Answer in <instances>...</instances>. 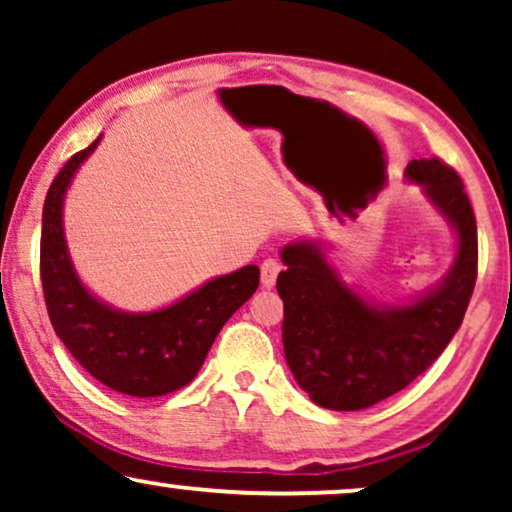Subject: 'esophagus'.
Returning <instances> with one entry per match:
<instances>
[{
  "mask_svg": "<svg viewBox=\"0 0 512 512\" xmlns=\"http://www.w3.org/2000/svg\"><path fill=\"white\" fill-rule=\"evenodd\" d=\"M282 261H277V258H265V261L261 263V284L265 286V289H272L277 282V275L282 272Z\"/></svg>",
  "mask_w": 512,
  "mask_h": 512,
  "instance_id": "34e87169",
  "label": "esophagus"
}]
</instances>
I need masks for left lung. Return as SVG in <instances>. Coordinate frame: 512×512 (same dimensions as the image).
<instances>
[{
    "label": "left lung",
    "mask_w": 512,
    "mask_h": 512,
    "mask_svg": "<svg viewBox=\"0 0 512 512\" xmlns=\"http://www.w3.org/2000/svg\"><path fill=\"white\" fill-rule=\"evenodd\" d=\"M405 177L457 230V258L436 289L410 305H373L342 282L319 242L282 249L284 354L300 389L321 408L363 410L424 373L464 321L478 277V226L464 181L440 158L412 160Z\"/></svg>",
    "instance_id": "8db88e82"
}]
</instances>
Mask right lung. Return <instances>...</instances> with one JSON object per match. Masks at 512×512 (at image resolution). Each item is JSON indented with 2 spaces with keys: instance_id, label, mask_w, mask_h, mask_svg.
Listing matches in <instances>:
<instances>
[{
  "instance_id": "obj_1",
  "label": "right lung",
  "mask_w": 512,
  "mask_h": 512,
  "mask_svg": "<svg viewBox=\"0 0 512 512\" xmlns=\"http://www.w3.org/2000/svg\"><path fill=\"white\" fill-rule=\"evenodd\" d=\"M100 139L74 153L46 193L39 258L46 310L55 335L104 387L137 398L165 396L198 375L223 324L254 296L261 272L244 265L156 312H121L97 300L69 258L62 205L76 170Z\"/></svg>"
}]
</instances>
